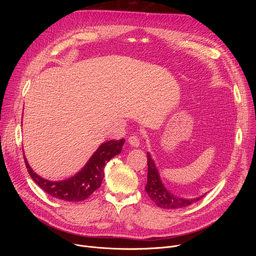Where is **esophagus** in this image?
<instances>
[{"instance_id":"1","label":"esophagus","mask_w":256,"mask_h":256,"mask_svg":"<svg viewBox=\"0 0 256 256\" xmlns=\"http://www.w3.org/2000/svg\"><path fill=\"white\" fill-rule=\"evenodd\" d=\"M128 144L132 147H138L140 145V140L137 136H132L128 138Z\"/></svg>"}]
</instances>
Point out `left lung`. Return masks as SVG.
<instances>
[{"label":"left lung","mask_w":256,"mask_h":256,"mask_svg":"<svg viewBox=\"0 0 256 256\" xmlns=\"http://www.w3.org/2000/svg\"><path fill=\"white\" fill-rule=\"evenodd\" d=\"M147 166H148V171H147V182L145 186V191L158 208L166 210L182 208L191 206L204 197L206 194L195 198H184L174 195L169 190H167V188L162 182V180H160L158 170L150 152H147Z\"/></svg>","instance_id":"left-lung-1"}]
</instances>
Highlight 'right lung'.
<instances>
[{
	"mask_svg": "<svg viewBox=\"0 0 256 256\" xmlns=\"http://www.w3.org/2000/svg\"><path fill=\"white\" fill-rule=\"evenodd\" d=\"M126 140H110L100 144L96 152L88 160L86 165L74 176L59 182L46 180L36 174L28 164L26 156V167L35 184L48 195L65 201H82L87 199L102 184L104 176V166L122 150Z\"/></svg>",
	"mask_w": 256,
	"mask_h": 256,
	"instance_id": "1",
	"label": "right lung"
}]
</instances>
